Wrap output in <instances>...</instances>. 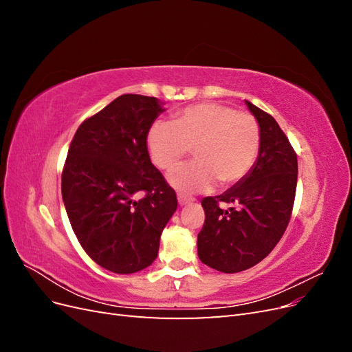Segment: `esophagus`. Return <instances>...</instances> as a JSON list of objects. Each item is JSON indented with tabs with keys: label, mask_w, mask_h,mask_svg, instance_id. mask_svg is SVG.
<instances>
[{
	"label": "esophagus",
	"mask_w": 352,
	"mask_h": 352,
	"mask_svg": "<svg viewBox=\"0 0 352 352\" xmlns=\"http://www.w3.org/2000/svg\"><path fill=\"white\" fill-rule=\"evenodd\" d=\"M177 201H179V206H186L189 202L195 201L192 197H186L184 194H177Z\"/></svg>",
	"instance_id": "34e87169"
}]
</instances>
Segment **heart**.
I'll use <instances>...</instances> for the list:
<instances>
[{"label": "heart", "instance_id": "1", "mask_svg": "<svg viewBox=\"0 0 352 352\" xmlns=\"http://www.w3.org/2000/svg\"><path fill=\"white\" fill-rule=\"evenodd\" d=\"M261 133L257 120L229 105L202 102L177 114L175 122H155L148 132L153 163L172 168L194 148L195 163L170 170L168 184L185 194L214 186H232L257 162Z\"/></svg>", "mask_w": 352, "mask_h": 352}]
</instances>
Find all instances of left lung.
Returning <instances> with one entry per match:
<instances>
[{"instance_id": "8db88e82", "label": "left lung", "mask_w": 352, "mask_h": 352, "mask_svg": "<svg viewBox=\"0 0 352 352\" xmlns=\"http://www.w3.org/2000/svg\"><path fill=\"white\" fill-rule=\"evenodd\" d=\"M257 119L261 144L257 162L225 194L201 201L206 211L198 233V257L208 267L238 273L272 252L291 220L298 162L292 145L270 114L245 101ZM229 204V209H221Z\"/></svg>"}]
</instances>
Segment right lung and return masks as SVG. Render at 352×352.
Instances as JSON below:
<instances>
[{
    "label": "right lung",
    "instance_id": "add662e5",
    "mask_svg": "<svg viewBox=\"0 0 352 352\" xmlns=\"http://www.w3.org/2000/svg\"><path fill=\"white\" fill-rule=\"evenodd\" d=\"M162 105L155 97L120 95L85 120L69 146L61 195L70 225L85 252L113 273L151 265L177 208L146 146ZM136 193L144 198L135 200Z\"/></svg>",
    "mask_w": 352,
    "mask_h": 352
}]
</instances>
